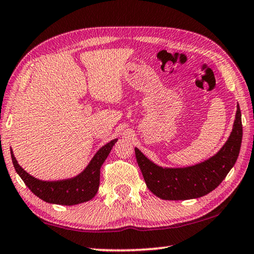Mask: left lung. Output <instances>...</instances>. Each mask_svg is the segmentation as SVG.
<instances>
[{"label": "left lung", "mask_w": 254, "mask_h": 254, "mask_svg": "<svg viewBox=\"0 0 254 254\" xmlns=\"http://www.w3.org/2000/svg\"><path fill=\"white\" fill-rule=\"evenodd\" d=\"M242 120L238 105L233 128L220 151L207 160L184 168H163L135 148L136 162L154 195L166 200H185L207 195L220 185L233 168L242 142Z\"/></svg>", "instance_id": "left-lung-1"}]
</instances>
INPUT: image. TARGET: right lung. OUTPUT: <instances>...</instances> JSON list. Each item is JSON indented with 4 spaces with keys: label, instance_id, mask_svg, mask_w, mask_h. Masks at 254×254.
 I'll list each match as a JSON object with an SVG mask.
<instances>
[{
    "label": "right lung",
    "instance_id": "obj_1",
    "mask_svg": "<svg viewBox=\"0 0 254 254\" xmlns=\"http://www.w3.org/2000/svg\"><path fill=\"white\" fill-rule=\"evenodd\" d=\"M117 141L118 139H114L103 145L89 161L88 166L76 177L56 182H45L29 175L16 161L12 149L11 158L15 171L37 197L50 204L77 205L91 200L97 194L100 187L101 167Z\"/></svg>",
    "mask_w": 254,
    "mask_h": 254
}]
</instances>
